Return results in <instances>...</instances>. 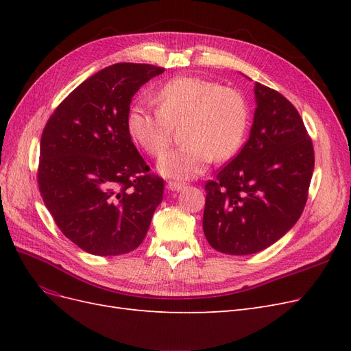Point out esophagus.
I'll list each match as a JSON object with an SVG mask.
<instances>
[{"label": "esophagus", "instance_id": "34e87169", "mask_svg": "<svg viewBox=\"0 0 351 351\" xmlns=\"http://www.w3.org/2000/svg\"><path fill=\"white\" fill-rule=\"evenodd\" d=\"M167 189L171 190V192H180V190L184 189V183H180V182H168V183H167Z\"/></svg>", "mask_w": 351, "mask_h": 351}]
</instances>
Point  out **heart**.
<instances>
[{
    "instance_id": "b5f03b06",
    "label": "heart",
    "mask_w": 351,
    "mask_h": 351,
    "mask_svg": "<svg viewBox=\"0 0 351 351\" xmlns=\"http://www.w3.org/2000/svg\"><path fill=\"white\" fill-rule=\"evenodd\" d=\"M156 110L139 102L127 111L132 139L152 156L162 155L173 127L182 125L184 145L158 162L168 178L187 180L205 173L212 159L226 161L241 147L249 127L247 102L234 89L214 80L180 76L155 92Z\"/></svg>"
}]
</instances>
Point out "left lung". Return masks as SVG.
<instances>
[{"label": "left lung", "mask_w": 351, "mask_h": 351, "mask_svg": "<svg viewBox=\"0 0 351 351\" xmlns=\"http://www.w3.org/2000/svg\"><path fill=\"white\" fill-rule=\"evenodd\" d=\"M250 136L205 186L204 232L215 250L253 254L278 241L300 218L315 154L300 114L277 90L254 83Z\"/></svg>", "instance_id": "obj_1"}]
</instances>
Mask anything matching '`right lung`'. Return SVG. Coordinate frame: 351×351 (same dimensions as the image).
Segmentation results:
<instances>
[{"instance_id":"obj_1","label":"right lung","mask_w":351,"mask_h":351,"mask_svg":"<svg viewBox=\"0 0 351 351\" xmlns=\"http://www.w3.org/2000/svg\"><path fill=\"white\" fill-rule=\"evenodd\" d=\"M162 67L119 62L80 83L49 117L40 137L38 184L56 224L97 256L139 247L164 195L127 132L142 84Z\"/></svg>"}]
</instances>
